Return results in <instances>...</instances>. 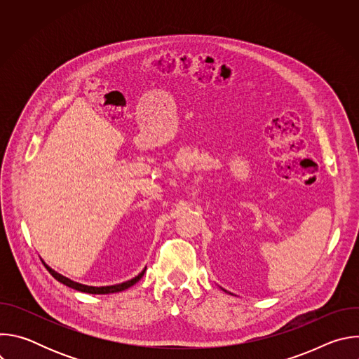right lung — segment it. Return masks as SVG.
Segmentation results:
<instances>
[{
  "instance_id": "obj_1",
  "label": "right lung",
  "mask_w": 359,
  "mask_h": 359,
  "mask_svg": "<svg viewBox=\"0 0 359 359\" xmlns=\"http://www.w3.org/2000/svg\"><path fill=\"white\" fill-rule=\"evenodd\" d=\"M41 262L43 263V266L46 267V270L49 271V274L53 276L55 280H58L60 283H62L64 285H67V287H71V288H74V290H78V291H81V292H88V294H114V292H119V291H123V290H126V288H129V287H132L133 284H136L140 278H142V276L144 274V270L143 271H140L136 277H133L132 280H128V281H125V283H121V284H115V285H104V287H92V285H85V284H81V283H76V281H72L71 278H68V277H65V276H62V274H60V273H57L55 270H53L50 269L42 259H41Z\"/></svg>"
}]
</instances>
